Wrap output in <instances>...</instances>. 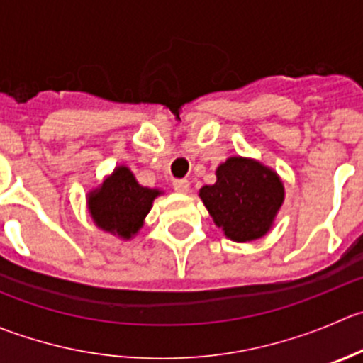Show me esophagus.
<instances>
[{
  "mask_svg": "<svg viewBox=\"0 0 363 363\" xmlns=\"http://www.w3.org/2000/svg\"><path fill=\"white\" fill-rule=\"evenodd\" d=\"M174 189L177 193H188L189 191V181H186V179H175Z\"/></svg>",
  "mask_w": 363,
  "mask_h": 363,
  "instance_id": "obj_1",
  "label": "esophagus"
}]
</instances>
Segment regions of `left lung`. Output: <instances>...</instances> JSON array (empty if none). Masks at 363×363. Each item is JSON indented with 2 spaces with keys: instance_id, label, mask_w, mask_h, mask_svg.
Returning <instances> with one entry per match:
<instances>
[{
  "instance_id": "8db88e82",
  "label": "left lung",
  "mask_w": 363,
  "mask_h": 363,
  "mask_svg": "<svg viewBox=\"0 0 363 363\" xmlns=\"http://www.w3.org/2000/svg\"><path fill=\"white\" fill-rule=\"evenodd\" d=\"M279 174L250 157L234 156L216 168V182L199 196L216 227L235 242L255 241L273 227L284 203Z\"/></svg>"
}]
</instances>
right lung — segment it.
<instances>
[{
    "label": "right lung",
    "instance_id": "obj_1",
    "mask_svg": "<svg viewBox=\"0 0 363 363\" xmlns=\"http://www.w3.org/2000/svg\"><path fill=\"white\" fill-rule=\"evenodd\" d=\"M160 189L143 188L128 167H117L99 188L88 193L86 206L94 223L110 234L131 239L149 214Z\"/></svg>",
    "mask_w": 363,
    "mask_h": 363
}]
</instances>
